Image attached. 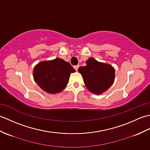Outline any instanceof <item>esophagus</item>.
<instances>
[{
	"label": "esophagus",
	"instance_id": "esophagus-1",
	"mask_svg": "<svg viewBox=\"0 0 150 150\" xmlns=\"http://www.w3.org/2000/svg\"><path fill=\"white\" fill-rule=\"evenodd\" d=\"M79 65H77V66H73V68H75V69L76 70V71H77L78 69H79Z\"/></svg>",
	"mask_w": 150,
	"mask_h": 150
}]
</instances>
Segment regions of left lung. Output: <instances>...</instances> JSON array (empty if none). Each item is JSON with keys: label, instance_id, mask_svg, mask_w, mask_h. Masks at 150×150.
<instances>
[{"label": "left lung", "instance_id": "left-lung-1", "mask_svg": "<svg viewBox=\"0 0 150 150\" xmlns=\"http://www.w3.org/2000/svg\"><path fill=\"white\" fill-rule=\"evenodd\" d=\"M86 64L78 71L82 74L88 90L93 93L101 94L113 84L115 69L111 65L98 62L93 58L89 59Z\"/></svg>", "mask_w": 150, "mask_h": 150}]
</instances>
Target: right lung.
<instances>
[{"instance_id":"right-lung-1","label":"right lung","mask_w":150,"mask_h":150,"mask_svg":"<svg viewBox=\"0 0 150 150\" xmlns=\"http://www.w3.org/2000/svg\"><path fill=\"white\" fill-rule=\"evenodd\" d=\"M75 71L69 62L57 58L37 64L33 69V77L42 90L53 94L64 89L70 74Z\"/></svg>"}]
</instances>
